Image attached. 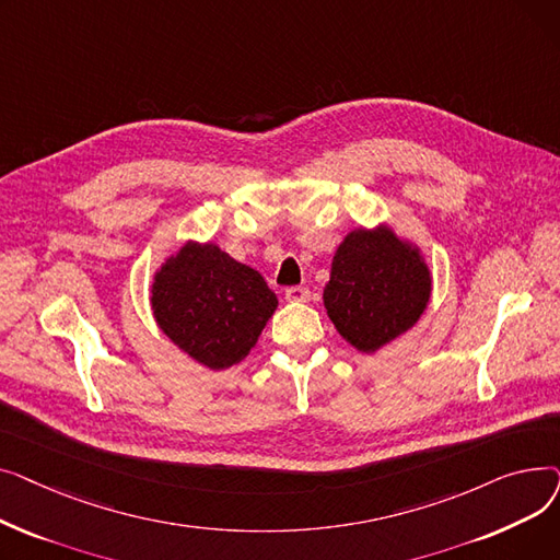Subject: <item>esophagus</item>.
<instances>
[{
	"label": "esophagus",
	"instance_id": "obj_1",
	"mask_svg": "<svg viewBox=\"0 0 560 560\" xmlns=\"http://www.w3.org/2000/svg\"><path fill=\"white\" fill-rule=\"evenodd\" d=\"M283 295H285L288 302H308L311 290L304 288V285H290V288H285Z\"/></svg>",
	"mask_w": 560,
	"mask_h": 560
}]
</instances>
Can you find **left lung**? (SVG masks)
<instances>
[{"mask_svg":"<svg viewBox=\"0 0 560 560\" xmlns=\"http://www.w3.org/2000/svg\"><path fill=\"white\" fill-rule=\"evenodd\" d=\"M431 298V270L420 247L378 224L345 235L325 285V308L338 334L372 351L418 325Z\"/></svg>","mask_w":560,"mask_h":560,"instance_id":"left-lung-1","label":"left lung"}]
</instances>
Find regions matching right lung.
Returning a JSON list of instances; mask_svg holds the SVG:
<instances>
[{"instance_id": "add662e5", "label": "right lung", "mask_w": 560, "mask_h": 560, "mask_svg": "<svg viewBox=\"0 0 560 560\" xmlns=\"http://www.w3.org/2000/svg\"><path fill=\"white\" fill-rule=\"evenodd\" d=\"M150 300L159 329L211 370L241 363L279 304L249 265L192 241L156 270Z\"/></svg>"}]
</instances>
